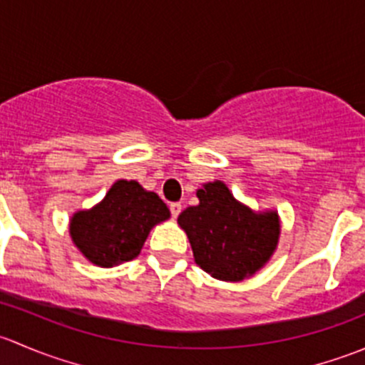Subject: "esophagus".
<instances>
[{
    "label": "esophagus",
    "instance_id": "esophagus-1",
    "mask_svg": "<svg viewBox=\"0 0 365 365\" xmlns=\"http://www.w3.org/2000/svg\"><path fill=\"white\" fill-rule=\"evenodd\" d=\"M169 210H171L173 219H176V217L180 215V212H182V205H180V203H171V205H169Z\"/></svg>",
    "mask_w": 365,
    "mask_h": 365
}]
</instances>
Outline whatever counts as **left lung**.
I'll list each match as a JSON object with an SVG mask.
<instances>
[{
    "label": "left lung",
    "instance_id": "1",
    "mask_svg": "<svg viewBox=\"0 0 365 365\" xmlns=\"http://www.w3.org/2000/svg\"><path fill=\"white\" fill-rule=\"evenodd\" d=\"M196 196L200 205L189 206L178 215L196 264L219 281L238 282L252 277L277 249L279 213L254 212L220 180L203 183Z\"/></svg>",
    "mask_w": 365,
    "mask_h": 365
}]
</instances>
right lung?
I'll list each match as a JSON object with an SVG mask.
<instances>
[{"label": "right lung", "instance_id": "1", "mask_svg": "<svg viewBox=\"0 0 365 365\" xmlns=\"http://www.w3.org/2000/svg\"><path fill=\"white\" fill-rule=\"evenodd\" d=\"M171 212L155 192L135 180H118L101 203L70 217L68 231L77 251L102 268L139 256L153 226Z\"/></svg>", "mask_w": 365, "mask_h": 365}]
</instances>
